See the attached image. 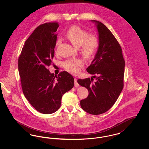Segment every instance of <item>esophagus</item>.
<instances>
[{
  "label": "esophagus",
  "mask_w": 149,
  "mask_h": 149,
  "mask_svg": "<svg viewBox=\"0 0 149 149\" xmlns=\"http://www.w3.org/2000/svg\"><path fill=\"white\" fill-rule=\"evenodd\" d=\"M74 83H75L74 85H75V87H77V86L79 85L78 83V82H77V78H74Z\"/></svg>",
  "instance_id": "obj_1"
}]
</instances>
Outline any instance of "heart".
<instances>
[{
	"label": "heart",
	"mask_w": 149,
	"mask_h": 149,
	"mask_svg": "<svg viewBox=\"0 0 149 149\" xmlns=\"http://www.w3.org/2000/svg\"><path fill=\"white\" fill-rule=\"evenodd\" d=\"M66 37L74 46L77 48L81 47L83 54L88 58H92L95 55L99 46V40L96 36L89 35L86 30L78 26H72L69 29L66 34ZM60 43V40H57L56 46ZM63 65L66 71L73 74H77L83 66V63L80 59H75L66 61L63 63Z\"/></svg>",
	"instance_id": "heart-1"
}]
</instances>
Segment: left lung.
<instances>
[{"instance_id":"1","label":"left lung","mask_w":149,"mask_h":149,"mask_svg":"<svg viewBox=\"0 0 149 149\" xmlns=\"http://www.w3.org/2000/svg\"><path fill=\"white\" fill-rule=\"evenodd\" d=\"M91 22L97 27L99 46L86 71L94 75L95 81L92 78L79 79L78 83L89 92L88 97L80 100L81 108L97 115L108 111L118 99L123 87L125 63L120 45L110 30L100 22Z\"/></svg>"}]
</instances>
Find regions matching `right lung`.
Listing matches in <instances>:
<instances>
[{
	"label": "right lung",
	"mask_w": 149,
	"mask_h": 149,
	"mask_svg": "<svg viewBox=\"0 0 149 149\" xmlns=\"http://www.w3.org/2000/svg\"><path fill=\"white\" fill-rule=\"evenodd\" d=\"M56 22L39 26L26 41L18 59V70L23 93L39 112L51 114L61 106L63 95L74 85V78L67 71L57 76L51 73L57 40Z\"/></svg>",
	"instance_id": "obj_1"
}]
</instances>
